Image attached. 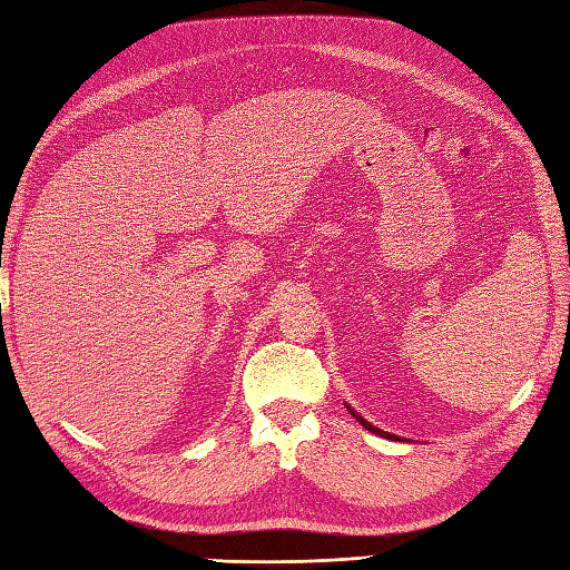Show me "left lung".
<instances>
[{
    "mask_svg": "<svg viewBox=\"0 0 570 570\" xmlns=\"http://www.w3.org/2000/svg\"><path fill=\"white\" fill-rule=\"evenodd\" d=\"M347 409H350V406H347ZM350 414H353V416H355V419H357V421L362 423V426H365L367 431H372V433H377V435H386V439H394V435H392V433H386V431H380L377 426H372V423H370V421H365V419H362V416H357L353 409H350Z\"/></svg>",
    "mask_w": 570,
    "mask_h": 570,
    "instance_id": "8db88e82",
    "label": "left lung"
}]
</instances>
